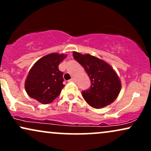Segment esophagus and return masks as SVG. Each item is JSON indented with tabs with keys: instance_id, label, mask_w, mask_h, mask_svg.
Masks as SVG:
<instances>
[{
	"instance_id": "1",
	"label": "esophagus",
	"mask_w": 151,
	"mask_h": 151,
	"mask_svg": "<svg viewBox=\"0 0 151 151\" xmlns=\"http://www.w3.org/2000/svg\"><path fill=\"white\" fill-rule=\"evenodd\" d=\"M74 81H75V79H74V78H72V79L69 80V81H71V82H74Z\"/></svg>"
}]
</instances>
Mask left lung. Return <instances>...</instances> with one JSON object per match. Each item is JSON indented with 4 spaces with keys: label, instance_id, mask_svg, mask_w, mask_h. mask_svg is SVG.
Instances as JSON below:
<instances>
[{
    "label": "left lung",
    "instance_id": "left-lung-1",
    "mask_svg": "<svg viewBox=\"0 0 151 151\" xmlns=\"http://www.w3.org/2000/svg\"><path fill=\"white\" fill-rule=\"evenodd\" d=\"M73 57L85 70L91 84L82 91V96L88 104L101 109L113 102L121 91V81L114 69L108 63L89 54L73 52Z\"/></svg>",
    "mask_w": 151,
    "mask_h": 151
}]
</instances>
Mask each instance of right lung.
I'll use <instances>...</instances> for the list:
<instances>
[{"label":"right lung","mask_w":151,"mask_h":151,"mask_svg":"<svg viewBox=\"0 0 151 151\" xmlns=\"http://www.w3.org/2000/svg\"><path fill=\"white\" fill-rule=\"evenodd\" d=\"M66 57L65 54L52 53L35 63L25 83L29 96L43 104L51 103L58 97L65 86L63 72L58 67Z\"/></svg>","instance_id":"right-lung-1"}]
</instances>
